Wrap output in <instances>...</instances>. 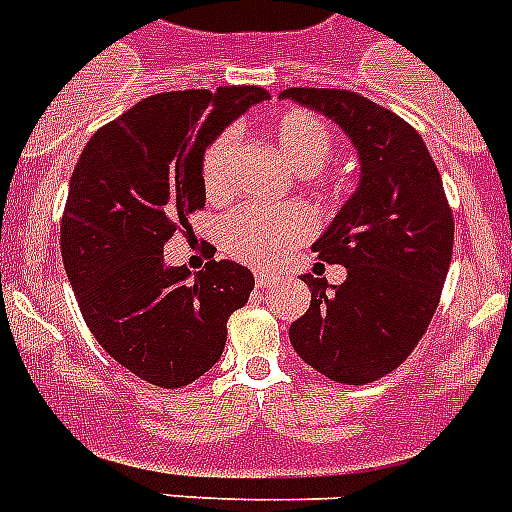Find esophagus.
Returning a JSON list of instances; mask_svg holds the SVG:
<instances>
[{"label":"esophagus","mask_w":512,"mask_h":512,"mask_svg":"<svg viewBox=\"0 0 512 512\" xmlns=\"http://www.w3.org/2000/svg\"><path fill=\"white\" fill-rule=\"evenodd\" d=\"M277 282H279L277 274H266V271H259V274H256V287L259 289H269Z\"/></svg>","instance_id":"1"}]
</instances>
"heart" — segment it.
I'll return each mask as SVG.
<instances>
[{
  "label": "heart",
  "mask_w": 512,
  "mask_h": 512,
  "mask_svg": "<svg viewBox=\"0 0 512 512\" xmlns=\"http://www.w3.org/2000/svg\"><path fill=\"white\" fill-rule=\"evenodd\" d=\"M271 135L277 140L284 158L300 174L320 171L336 151V135L328 122L307 110L284 112L271 125ZM235 146H238V133L223 130L205 148L202 184L210 197H220L228 192L230 161H233ZM312 230H315V220L302 207H266L248 202V205L235 207L220 220V243L233 259L269 269L287 259L302 241H307Z\"/></svg>",
  "instance_id": "heart-1"
}]
</instances>
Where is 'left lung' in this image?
I'll list each match as a JSON object with an SVG mask.
<instances>
[{"instance_id": "8db88e82", "label": "left lung", "mask_w": 512, "mask_h": 512, "mask_svg": "<svg viewBox=\"0 0 512 512\" xmlns=\"http://www.w3.org/2000/svg\"><path fill=\"white\" fill-rule=\"evenodd\" d=\"M338 122L361 156L359 189L312 251L348 269L328 287L312 274L310 307L289 325L305 364L338 384L395 372L431 325L454 251L441 174L410 122L348 89H284Z\"/></svg>"}]
</instances>
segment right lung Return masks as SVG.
Listing matches in <instances>:
<instances>
[{"instance_id":"add662e5","label":"right lung","mask_w":512,"mask_h":512,"mask_svg":"<svg viewBox=\"0 0 512 512\" xmlns=\"http://www.w3.org/2000/svg\"><path fill=\"white\" fill-rule=\"evenodd\" d=\"M269 99L261 87L153 94L99 128L71 176L61 256L84 323L143 382L179 390L217 364L253 274L210 256L189 277L164 243L205 207L202 156L225 125Z\"/></svg>"}]
</instances>
